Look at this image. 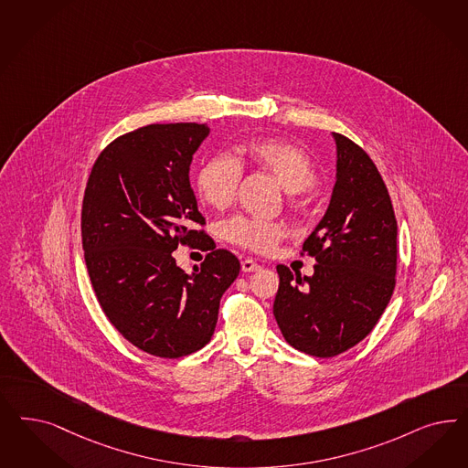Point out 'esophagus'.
Returning <instances> with one entry per match:
<instances>
[{"label":"esophagus","instance_id":"esophagus-1","mask_svg":"<svg viewBox=\"0 0 468 468\" xmlns=\"http://www.w3.org/2000/svg\"><path fill=\"white\" fill-rule=\"evenodd\" d=\"M260 269V265H258L255 260H251V258H246V260H242L241 261V271H257Z\"/></svg>","mask_w":468,"mask_h":468}]
</instances>
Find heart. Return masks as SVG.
Returning <instances> with one entry per match:
<instances>
[{
    "instance_id": "b5f03b06",
    "label": "heart",
    "mask_w": 468,
    "mask_h": 468,
    "mask_svg": "<svg viewBox=\"0 0 468 468\" xmlns=\"http://www.w3.org/2000/svg\"><path fill=\"white\" fill-rule=\"evenodd\" d=\"M241 158L248 165L269 174L289 193L298 195L317 181L312 160L298 146L279 139H257L241 148ZM241 165L230 154H215L197 172V193L215 210L227 208L238 193ZM227 241L255 253H269L284 239L286 227L281 222H265L238 215L222 227Z\"/></svg>"
}]
</instances>
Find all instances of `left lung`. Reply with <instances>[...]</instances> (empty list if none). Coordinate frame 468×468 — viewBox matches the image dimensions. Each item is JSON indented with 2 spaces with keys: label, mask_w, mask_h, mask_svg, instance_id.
Instances as JSON below:
<instances>
[{
  "label": "left lung",
  "mask_w": 468,
  "mask_h": 468,
  "mask_svg": "<svg viewBox=\"0 0 468 468\" xmlns=\"http://www.w3.org/2000/svg\"><path fill=\"white\" fill-rule=\"evenodd\" d=\"M335 143V184L329 207L303 251L314 275L279 265L273 317L287 343L331 358L376 327L394 291L398 226L378 166L347 137Z\"/></svg>",
  "instance_id": "8db88e82"
}]
</instances>
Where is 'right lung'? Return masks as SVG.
<instances>
[{"label":"right lung","instance_id":"1","mask_svg":"<svg viewBox=\"0 0 468 468\" xmlns=\"http://www.w3.org/2000/svg\"><path fill=\"white\" fill-rule=\"evenodd\" d=\"M210 134L207 123H151L115 139L90 170L82 201V250L108 320L134 346L181 358L210 343L220 298L239 260L197 226L189 166ZM202 242L212 253L182 271L171 253Z\"/></svg>","mask_w":468,"mask_h":468}]
</instances>
